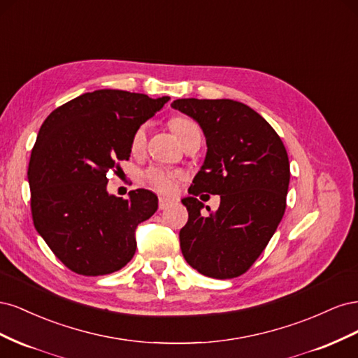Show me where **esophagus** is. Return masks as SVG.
I'll return each instance as SVG.
<instances>
[{"label": "esophagus", "instance_id": "obj_1", "mask_svg": "<svg viewBox=\"0 0 358 358\" xmlns=\"http://www.w3.org/2000/svg\"><path fill=\"white\" fill-rule=\"evenodd\" d=\"M173 203V200H170V199H159V201H158V206H159V210H164V209H167L169 206Z\"/></svg>", "mask_w": 358, "mask_h": 358}]
</instances>
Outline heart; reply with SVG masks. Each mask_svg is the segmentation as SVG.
I'll return each instance as SVG.
<instances>
[{
    "label": "heart",
    "mask_w": 358,
    "mask_h": 358,
    "mask_svg": "<svg viewBox=\"0 0 358 358\" xmlns=\"http://www.w3.org/2000/svg\"><path fill=\"white\" fill-rule=\"evenodd\" d=\"M170 127L180 140L185 137L191 131V129L197 128V125L187 117H173L170 121ZM145 143H146V127L140 125L133 133L131 149L137 152V150L143 149ZM143 178L150 187L161 194H171L176 188L178 175L176 173L164 170V169L150 167L143 173Z\"/></svg>",
    "instance_id": "heart-1"
}]
</instances>
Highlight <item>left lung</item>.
I'll use <instances>...</instances> for the list:
<instances>
[{
	"instance_id": "1",
	"label": "left lung",
	"mask_w": 358,
	"mask_h": 358,
	"mask_svg": "<svg viewBox=\"0 0 358 358\" xmlns=\"http://www.w3.org/2000/svg\"><path fill=\"white\" fill-rule=\"evenodd\" d=\"M173 109L201 127L208 152L182 203L188 222L179 233L187 263L204 276L243 275L272 239L287 208L289 161L266 119L234 100L179 99ZM201 192L222 197L215 214L203 213Z\"/></svg>"
}]
</instances>
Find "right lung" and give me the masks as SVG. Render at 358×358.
I'll use <instances>...</instances> for the list:
<instances>
[{
    "instance_id": "add662e5",
    "label": "right lung",
    "mask_w": 358,
    "mask_h": 358,
    "mask_svg": "<svg viewBox=\"0 0 358 358\" xmlns=\"http://www.w3.org/2000/svg\"><path fill=\"white\" fill-rule=\"evenodd\" d=\"M170 96L99 90L59 106L32 148L28 182L36 230L62 264L83 276L109 275L136 252V229L158 209L148 189L107 192V173L129 158L136 129Z\"/></svg>"
}]
</instances>
